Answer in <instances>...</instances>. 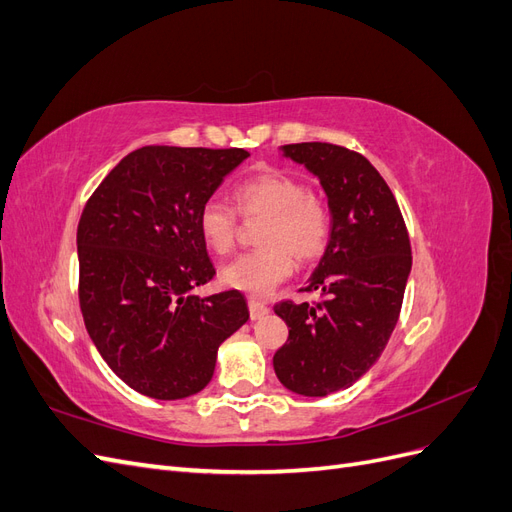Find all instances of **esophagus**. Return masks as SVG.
Returning <instances> with one entry per match:
<instances>
[{
    "instance_id": "obj_1",
    "label": "esophagus",
    "mask_w": 512,
    "mask_h": 512,
    "mask_svg": "<svg viewBox=\"0 0 512 512\" xmlns=\"http://www.w3.org/2000/svg\"><path fill=\"white\" fill-rule=\"evenodd\" d=\"M247 307H250V318L252 320H260L269 314V307L265 301H258V299H250L247 301Z\"/></svg>"
}]
</instances>
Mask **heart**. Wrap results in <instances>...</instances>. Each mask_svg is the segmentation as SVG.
I'll use <instances>...</instances> for the list:
<instances>
[{
	"instance_id": "b5f03b06",
	"label": "heart",
	"mask_w": 512,
	"mask_h": 512,
	"mask_svg": "<svg viewBox=\"0 0 512 512\" xmlns=\"http://www.w3.org/2000/svg\"><path fill=\"white\" fill-rule=\"evenodd\" d=\"M235 203L247 218L265 215L258 252L237 256L222 269L226 286L265 294L292 273V256L309 262L327 250L331 215L307 183L284 170H265L243 179ZM198 230L215 254H228L237 237V213L220 198H207L198 211Z\"/></svg>"
}]
</instances>
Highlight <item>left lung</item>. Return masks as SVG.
Wrapping results in <instances>:
<instances>
[{"mask_svg": "<svg viewBox=\"0 0 512 512\" xmlns=\"http://www.w3.org/2000/svg\"><path fill=\"white\" fill-rule=\"evenodd\" d=\"M280 151L318 177L331 235L305 286L320 301L273 307L288 324L273 369L288 391L327 397L365 376L389 344L412 269L410 239L391 188L361 153L331 143Z\"/></svg>", "mask_w": 512, "mask_h": 512, "instance_id": "obj_1", "label": "left lung"}]
</instances>
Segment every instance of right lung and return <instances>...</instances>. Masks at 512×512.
<instances>
[{
  "label": "right lung",
  "mask_w": 512,
  "mask_h": 512,
  "mask_svg": "<svg viewBox=\"0 0 512 512\" xmlns=\"http://www.w3.org/2000/svg\"><path fill=\"white\" fill-rule=\"evenodd\" d=\"M247 158L245 149L143 147L87 200L76 230L83 320L136 393L168 401L203 391L218 348L250 318L239 290L194 292L215 275L198 211Z\"/></svg>",
  "instance_id": "right-lung-1"
}]
</instances>
